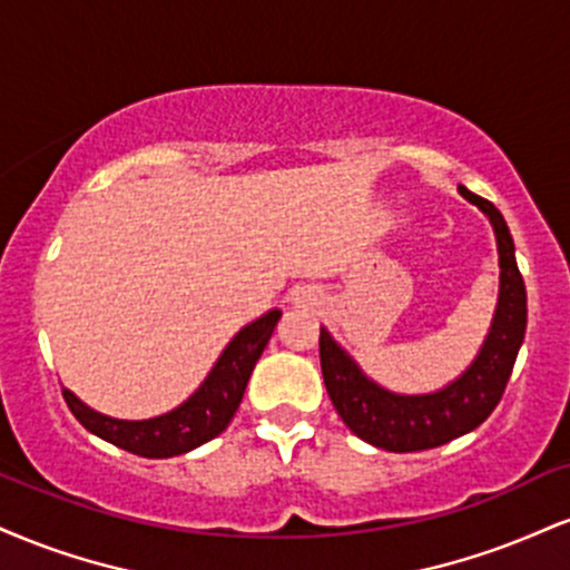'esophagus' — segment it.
Returning <instances> with one entry per match:
<instances>
[{
	"label": "esophagus",
	"instance_id": "34e87169",
	"mask_svg": "<svg viewBox=\"0 0 570 570\" xmlns=\"http://www.w3.org/2000/svg\"><path fill=\"white\" fill-rule=\"evenodd\" d=\"M292 305L294 307H315L318 305V294H315L313 289H297L292 294Z\"/></svg>",
	"mask_w": 570,
	"mask_h": 570
}]
</instances>
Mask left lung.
Listing matches in <instances>:
<instances>
[{"label": "left lung", "mask_w": 570, "mask_h": 570, "mask_svg": "<svg viewBox=\"0 0 570 570\" xmlns=\"http://www.w3.org/2000/svg\"><path fill=\"white\" fill-rule=\"evenodd\" d=\"M459 194L489 217L497 236L499 299L481 351L456 380L433 393H393L363 374L353 355L332 337L326 326H321V372L334 409L361 441L395 454L435 449L459 435H468L489 420L502 401L525 337V284L518 271L510 228L491 202L475 196L464 185H459Z\"/></svg>", "instance_id": "left-lung-1"}]
</instances>
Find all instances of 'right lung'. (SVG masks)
<instances>
[{
  "instance_id": "obj_1",
  "label": "right lung",
  "mask_w": 570,
  "mask_h": 570,
  "mask_svg": "<svg viewBox=\"0 0 570 570\" xmlns=\"http://www.w3.org/2000/svg\"><path fill=\"white\" fill-rule=\"evenodd\" d=\"M278 318L281 311L273 307V311L259 315L257 321L246 324L225 345V351L219 353L215 366H212L207 380L196 387V393L188 401H183L180 406L167 411V414L150 416V420H116V416H106L100 411L89 409L68 387H63V397L71 414L85 424L89 433L119 445L129 454L146 459L188 454L202 443L217 438L230 424L244 397L252 368H255L265 345L271 342Z\"/></svg>"
}]
</instances>
